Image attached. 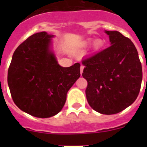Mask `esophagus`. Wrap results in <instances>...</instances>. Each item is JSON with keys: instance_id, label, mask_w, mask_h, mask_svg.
I'll use <instances>...</instances> for the list:
<instances>
[{"instance_id": "1", "label": "esophagus", "mask_w": 147, "mask_h": 147, "mask_svg": "<svg viewBox=\"0 0 147 147\" xmlns=\"http://www.w3.org/2000/svg\"><path fill=\"white\" fill-rule=\"evenodd\" d=\"M83 70H84V66L81 65V67H80V74H82Z\"/></svg>"}]
</instances>
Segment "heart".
<instances>
[{
  "mask_svg": "<svg viewBox=\"0 0 147 147\" xmlns=\"http://www.w3.org/2000/svg\"><path fill=\"white\" fill-rule=\"evenodd\" d=\"M90 43V40H88V41H85V43H84V45H85V46H87V45H89ZM102 44H103V42H102V40L98 39V40H95L93 44V49H94V50H98V49L102 46Z\"/></svg>",
  "mask_w": 147,
  "mask_h": 147,
  "instance_id": "b5f03b06",
  "label": "heart"
}]
</instances>
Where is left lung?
<instances>
[{
    "label": "left lung",
    "instance_id": "left-lung-1",
    "mask_svg": "<svg viewBox=\"0 0 147 147\" xmlns=\"http://www.w3.org/2000/svg\"><path fill=\"white\" fill-rule=\"evenodd\" d=\"M110 46L82 61V76L90 106L105 115L118 113L137 98L142 82V67L137 49L117 31H105Z\"/></svg>",
    "mask_w": 147,
    "mask_h": 147
}]
</instances>
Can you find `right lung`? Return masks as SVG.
I'll return each mask as SVG.
<instances>
[{"instance_id":"obj_1","label":"right lung","mask_w":147,"mask_h":147,"mask_svg":"<svg viewBox=\"0 0 147 147\" xmlns=\"http://www.w3.org/2000/svg\"><path fill=\"white\" fill-rule=\"evenodd\" d=\"M54 35L42 32L22 42L13 54L8 70V85L15 105L37 118L57 115L67 93L80 76V64L59 65L51 49Z\"/></svg>"}]
</instances>
